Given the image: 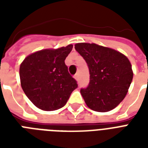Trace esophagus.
<instances>
[{
  "instance_id": "esophagus-1",
  "label": "esophagus",
  "mask_w": 148,
  "mask_h": 148,
  "mask_svg": "<svg viewBox=\"0 0 148 148\" xmlns=\"http://www.w3.org/2000/svg\"><path fill=\"white\" fill-rule=\"evenodd\" d=\"M74 78L76 79L77 81H78L79 79V76H78V74H76L75 75H74Z\"/></svg>"
}]
</instances>
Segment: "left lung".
<instances>
[{"instance_id": "obj_1", "label": "left lung", "mask_w": 148, "mask_h": 148, "mask_svg": "<svg viewBox=\"0 0 148 148\" xmlns=\"http://www.w3.org/2000/svg\"><path fill=\"white\" fill-rule=\"evenodd\" d=\"M74 46L90 72L89 84L81 89L86 104L98 112L111 110L124 100L133 79L128 58L119 51L96 44L78 43Z\"/></svg>"}]
</instances>
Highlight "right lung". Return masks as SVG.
<instances>
[{
  "label": "right lung",
  "mask_w": 148,
  "mask_h": 148,
  "mask_svg": "<svg viewBox=\"0 0 148 148\" xmlns=\"http://www.w3.org/2000/svg\"><path fill=\"white\" fill-rule=\"evenodd\" d=\"M73 45L37 51L20 66L21 88L29 100L43 110H55L66 104L76 80L68 72L64 60Z\"/></svg>",
  "instance_id": "add662e5"
}]
</instances>
